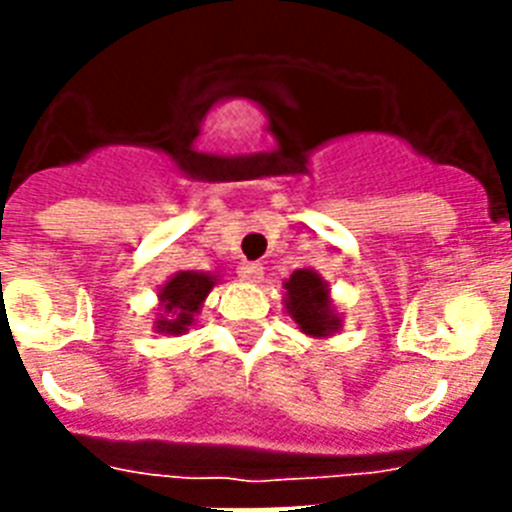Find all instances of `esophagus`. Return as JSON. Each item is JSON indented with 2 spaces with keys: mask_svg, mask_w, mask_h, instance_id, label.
Masks as SVG:
<instances>
[{
  "mask_svg": "<svg viewBox=\"0 0 512 512\" xmlns=\"http://www.w3.org/2000/svg\"><path fill=\"white\" fill-rule=\"evenodd\" d=\"M239 279L247 284H257L263 279V265L260 263H241L239 265Z\"/></svg>",
  "mask_w": 512,
  "mask_h": 512,
  "instance_id": "esophagus-1",
  "label": "esophagus"
}]
</instances>
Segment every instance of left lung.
I'll list each match as a JSON object with an SVG mask.
<instances>
[{"instance_id": "left-lung-1", "label": "left lung", "mask_w": 512, "mask_h": 512, "mask_svg": "<svg viewBox=\"0 0 512 512\" xmlns=\"http://www.w3.org/2000/svg\"><path fill=\"white\" fill-rule=\"evenodd\" d=\"M284 308L303 335L313 340L335 337L342 329V316L332 300L329 281L313 268H300L284 281Z\"/></svg>"}]
</instances>
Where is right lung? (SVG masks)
Returning <instances> with one entry per match:
<instances>
[{
  "label": "right lung",
  "instance_id": "obj_1",
  "mask_svg": "<svg viewBox=\"0 0 512 512\" xmlns=\"http://www.w3.org/2000/svg\"><path fill=\"white\" fill-rule=\"evenodd\" d=\"M217 276L201 271H177L159 287V313L154 319V332L180 337L193 327V321L204 308V300L217 287Z\"/></svg>",
  "mask_w": 512,
  "mask_h": 512
}]
</instances>
